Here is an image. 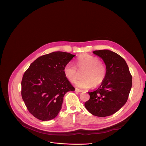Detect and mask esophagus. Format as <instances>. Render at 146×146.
<instances>
[{
  "label": "esophagus",
  "mask_w": 146,
  "mask_h": 146,
  "mask_svg": "<svg viewBox=\"0 0 146 146\" xmlns=\"http://www.w3.org/2000/svg\"><path fill=\"white\" fill-rule=\"evenodd\" d=\"M75 91H76V92H82V90H80V89L76 88V89H75Z\"/></svg>",
  "instance_id": "34e87169"
}]
</instances>
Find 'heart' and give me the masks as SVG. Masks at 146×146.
Here are the masks:
<instances>
[{"instance_id":"heart-1","label":"heart","mask_w":146,"mask_h":146,"mask_svg":"<svg viewBox=\"0 0 146 146\" xmlns=\"http://www.w3.org/2000/svg\"><path fill=\"white\" fill-rule=\"evenodd\" d=\"M76 64L80 72H85L82 77L84 78L76 82V86L82 89H90L94 86L102 84L106 76V68L98 58L90 55H83L79 56ZM73 63L70 62L64 66V73L67 79L72 82L76 81L80 77V73Z\"/></svg>"}]
</instances>
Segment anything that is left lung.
Returning <instances> with one entry per match:
<instances>
[{"instance_id":"8db88e82","label":"left lung","mask_w":146,"mask_h":146,"mask_svg":"<svg viewBox=\"0 0 146 146\" xmlns=\"http://www.w3.org/2000/svg\"><path fill=\"white\" fill-rule=\"evenodd\" d=\"M106 66V76L100 86L89 92L84 106L92 115L107 117L118 111L126 103L132 88V75L127 62L117 53L108 50H96Z\"/></svg>"}]
</instances>
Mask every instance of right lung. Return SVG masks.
<instances>
[{"instance_id":"right-lung-1","label":"right lung","mask_w":146,"mask_h":146,"mask_svg":"<svg viewBox=\"0 0 146 146\" xmlns=\"http://www.w3.org/2000/svg\"><path fill=\"white\" fill-rule=\"evenodd\" d=\"M74 55L62 51L41 56L31 64L21 81V96L29 113L41 121L56 117L65 94L75 88L65 77L64 66Z\"/></svg>"}]
</instances>
